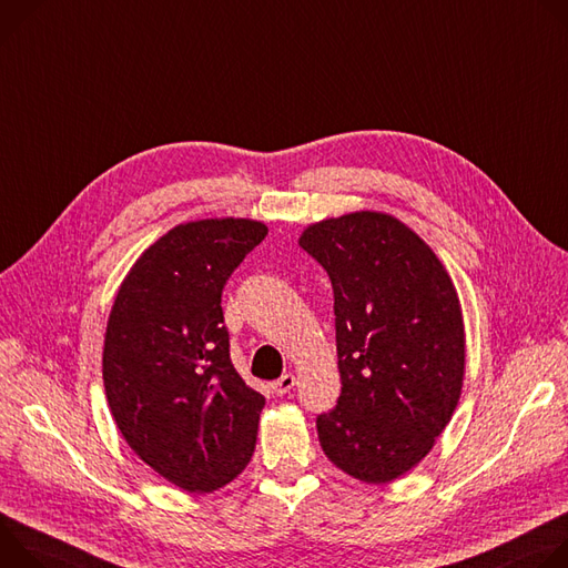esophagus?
Listing matches in <instances>:
<instances>
[{
    "label": "esophagus",
    "instance_id": "obj_1",
    "mask_svg": "<svg viewBox=\"0 0 568 568\" xmlns=\"http://www.w3.org/2000/svg\"><path fill=\"white\" fill-rule=\"evenodd\" d=\"M293 386H295V376H293V374H284V376H280L277 382L271 384V393L277 395V397H282V395L291 393Z\"/></svg>",
    "mask_w": 568,
    "mask_h": 568
}]
</instances>
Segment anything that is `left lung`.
<instances>
[{
    "label": "left lung",
    "mask_w": 568,
    "mask_h": 568,
    "mask_svg": "<svg viewBox=\"0 0 568 568\" xmlns=\"http://www.w3.org/2000/svg\"><path fill=\"white\" fill-rule=\"evenodd\" d=\"M300 245L334 288L341 397L318 415L325 456L384 485L413 469L463 390L465 325L435 252L399 219L352 212L308 225Z\"/></svg>",
    "instance_id": "8db88e82"
}]
</instances>
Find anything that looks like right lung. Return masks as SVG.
<instances>
[{"mask_svg": "<svg viewBox=\"0 0 568 568\" xmlns=\"http://www.w3.org/2000/svg\"><path fill=\"white\" fill-rule=\"evenodd\" d=\"M266 234L250 219L175 225L142 252L110 311V413L129 447L186 491L227 485L257 445L266 399L232 365L221 295Z\"/></svg>", "mask_w": 568, "mask_h": 568, "instance_id": "add662e5", "label": "right lung"}]
</instances>
